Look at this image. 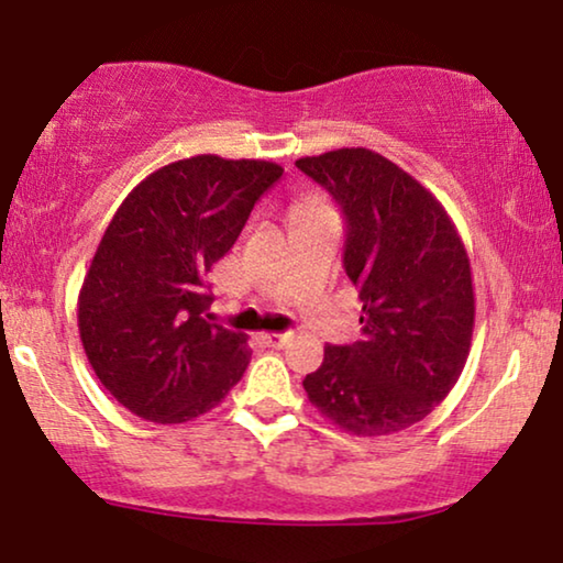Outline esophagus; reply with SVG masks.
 Returning a JSON list of instances; mask_svg holds the SVG:
<instances>
[{"label":"esophagus","instance_id":"34e87169","mask_svg":"<svg viewBox=\"0 0 563 563\" xmlns=\"http://www.w3.org/2000/svg\"><path fill=\"white\" fill-rule=\"evenodd\" d=\"M263 340H266V345H271V347H284L289 340H292V334H287V332H284V334L271 332V334L263 336Z\"/></svg>","mask_w":563,"mask_h":563}]
</instances>
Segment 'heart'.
<instances>
[{"label": "heart", "mask_w": 563, "mask_h": 563, "mask_svg": "<svg viewBox=\"0 0 563 563\" xmlns=\"http://www.w3.org/2000/svg\"><path fill=\"white\" fill-rule=\"evenodd\" d=\"M310 210H321V208H310Z\"/></svg>", "instance_id": "obj_1"}]
</instances>
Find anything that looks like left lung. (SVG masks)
I'll list each match as a JSON object with an SVG mask.
<instances>
[{
	"mask_svg": "<svg viewBox=\"0 0 563 563\" xmlns=\"http://www.w3.org/2000/svg\"><path fill=\"white\" fill-rule=\"evenodd\" d=\"M295 165L345 213V271L363 302L361 340L323 347L302 387L350 434L402 432L466 366L477 308L464 240L438 197L379 152L342 147Z\"/></svg>",
	"mask_w": 563,
	"mask_h": 563,
	"instance_id": "1",
	"label": "left lung"
}]
</instances>
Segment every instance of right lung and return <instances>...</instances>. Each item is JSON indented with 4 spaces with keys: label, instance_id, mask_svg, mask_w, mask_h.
Masks as SVG:
<instances>
[{
    "label": "right lung",
    "instance_id": "1",
    "mask_svg": "<svg viewBox=\"0 0 563 563\" xmlns=\"http://www.w3.org/2000/svg\"><path fill=\"white\" fill-rule=\"evenodd\" d=\"M271 161L195 155L139 181L104 229L78 292V334L97 379L155 424L208 413L242 379L247 336L208 321V274L257 197Z\"/></svg>",
    "mask_w": 563,
    "mask_h": 563
}]
</instances>
